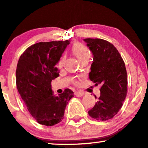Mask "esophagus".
Here are the masks:
<instances>
[{"instance_id": "1", "label": "esophagus", "mask_w": 148, "mask_h": 148, "mask_svg": "<svg viewBox=\"0 0 148 148\" xmlns=\"http://www.w3.org/2000/svg\"><path fill=\"white\" fill-rule=\"evenodd\" d=\"M75 95L76 97H82L84 95V93L82 92H79V91H78V92H75Z\"/></svg>"}]
</instances>
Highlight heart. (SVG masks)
I'll list each match as a JSON object with an SVG mask.
<instances>
[{
    "instance_id": "obj_1",
    "label": "heart",
    "mask_w": 148,
    "mask_h": 148,
    "mask_svg": "<svg viewBox=\"0 0 148 148\" xmlns=\"http://www.w3.org/2000/svg\"><path fill=\"white\" fill-rule=\"evenodd\" d=\"M72 51L75 56V57L77 58L78 60L85 57L86 56H88L89 55V51L86 47L81 45V44H75V45H74L72 48ZM64 60V58L63 57L60 60V65H62Z\"/></svg>"
}]
</instances>
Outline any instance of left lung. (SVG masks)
Here are the masks:
<instances>
[{"instance_id":"8db88e82","label":"left lung","mask_w":148,"mask_h":148,"mask_svg":"<svg viewBox=\"0 0 148 148\" xmlns=\"http://www.w3.org/2000/svg\"><path fill=\"white\" fill-rule=\"evenodd\" d=\"M84 41L93 58L89 78L95 86L101 85L99 99L88 114L95 119L106 121L117 114L126 97L125 63L117 49L109 42L99 38H86Z\"/></svg>"}]
</instances>
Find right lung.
<instances>
[{
    "instance_id": "right-lung-1",
    "label": "right lung",
    "mask_w": 148,
    "mask_h": 148,
    "mask_svg": "<svg viewBox=\"0 0 148 148\" xmlns=\"http://www.w3.org/2000/svg\"><path fill=\"white\" fill-rule=\"evenodd\" d=\"M70 44L65 41L38 42L21 55L16 71V86L29 112L40 124L52 126L62 121L73 92L65 89L53 95L52 80L59 75L56 65Z\"/></svg>"
}]
</instances>
